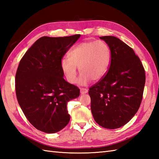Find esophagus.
Masks as SVG:
<instances>
[{
	"mask_svg": "<svg viewBox=\"0 0 159 159\" xmlns=\"http://www.w3.org/2000/svg\"><path fill=\"white\" fill-rule=\"evenodd\" d=\"M88 92V90L85 88H81L80 89V93L81 94H85Z\"/></svg>",
	"mask_w": 159,
	"mask_h": 159,
	"instance_id": "esophagus-1",
	"label": "esophagus"
}]
</instances>
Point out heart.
Masks as SVG:
<instances>
[{
    "mask_svg": "<svg viewBox=\"0 0 159 159\" xmlns=\"http://www.w3.org/2000/svg\"><path fill=\"white\" fill-rule=\"evenodd\" d=\"M111 61V50L102 40L79 43L70 50L69 57L61 61V67L67 81L74 83L77 78V66L81 72L79 83L86 85L92 79L99 80L107 74Z\"/></svg>",
    "mask_w": 159,
    "mask_h": 159,
    "instance_id": "b5f03b06",
    "label": "heart"
}]
</instances>
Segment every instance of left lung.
Returning a JSON list of instances; mask_svg holds the SVG:
<instances>
[{
  "label": "left lung",
  "mask_w": 159,
  "mask_h": 159,
  "mask_svg": "<svg viewBox=\"0 0 159 159\" xmlns=\"http://www.w3.org/2000/svg\"><path fill=\"white\" fill-rule=\"evenodd\" d=\"M111 50L109 69L89 89L91 111L97 124L116 129L127 124L137 112L142 100L146 75L134 50L119 38L103 36Z\"/></svg>",
  "instance_id": "left-lung-1"
}]
</instances>
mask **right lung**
I'll use <instances>...</instances> for the list:
<instances>
[{"instance_id": "add662e5", "label": "right lung", "mask_w": 159, "mask_h": 159, "mask_svg": "<svg viewBox=\"0 0 159 159\" xmlns=\"http://www.w3.org/2000/svg\"><path fill=\"white\" fill-rule=\"evenodd\" d=\"M80 37H42L20 61L17 100L29 122L43 133H55L67 126L70 120L67 103L80 95V89L63 79L61 67L63 57Z\"/></svg>"}]
</instances>
